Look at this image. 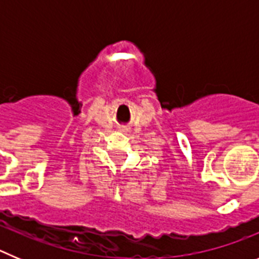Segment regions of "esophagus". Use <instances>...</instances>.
I'll list each match as a JSON object with an SVG mask.
<instances>
[{
	"label": "esophagus",
	"mask_w": 259,
	"mask_h": 259,
	"mask_svg": "<svg viewBox=\"0 0 259 259\" xmlns=\"http://www.w3.org/2000/svg\"><path fill=\"white\" fill-rule=\"evenodd\" d=\"M119 131H120V132H124V134H127V132L130 131V130H128L127 127H120V128H119Z\"/></svg>",
	"instance_id": "1"
}]
</instances>
